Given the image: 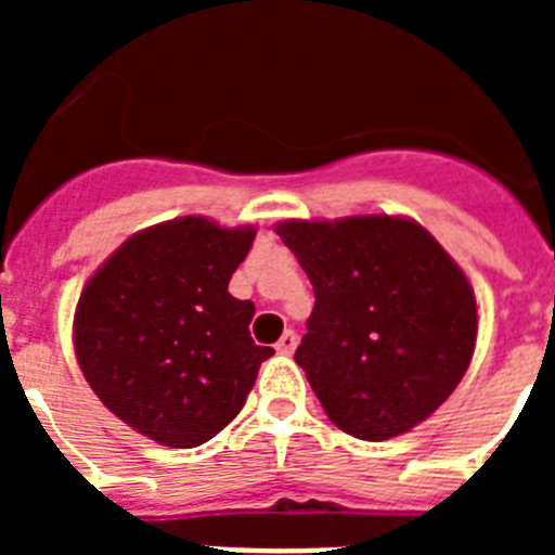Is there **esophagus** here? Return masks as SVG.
Wrapping results in <instances>:
<instances>
[{
  "label": "esophagus",
  "instance_id": "obj_1",
  "mask_svg": "<svg viewBox=\"0 0 555 555\" xmlns=\"http://www.w3.org/2000/svg\"><path fill=\"white\" fill-rule=\"evenodd\" d=\"M294 347H297V333L286 331V333H283V336H281V341L274 345V350L281 352V356H292Z\"/></svg>",
  "mask_w": 555,
  "mask_h": 555
}]
</instances>
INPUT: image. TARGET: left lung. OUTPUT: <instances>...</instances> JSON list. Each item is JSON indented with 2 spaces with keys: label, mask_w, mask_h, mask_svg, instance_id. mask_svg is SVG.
I'll use <instances>...</instances> for the list:
<instances>
[{
  "label": "left lung",
  "mask_w": 555,
  "mask_h": 555,
  "mask_svg": "<svg viewBox=\"0 0 555 555\" xmlns=\"http://www.w3.org/2000/svg\"><path fill=\"white\" fill-rule=\"evenodd\" d=\"M278 235L313 286L294 352L313 395L345 434H409L453 395L478 336L467 274L405 217L288 219Z\"/></svg>",
  "instance_id": "1"
}]
</instances>
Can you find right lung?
Returning <instances> with one entry per match:
<instances>
[{
  "label": "right lung",
  "instance_id": "right-lung-1",
  "mask_svg": "<svg viewBox=\"0 0 555 555\" xmlns=\"http://www.w3.org/2000/svg\"><path fill=\"white\" fill-rule=\"evenodd\" d=\"M253 238L249 224L171 219L130 235L82 288L77 364L105 409L152 442L214 439L274 356L249 336L253 302L228 292Z\"/></svg>",
  "mask_w": 555,
  "mask_h": 555
}]
</instances>
